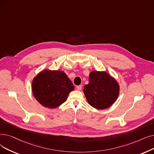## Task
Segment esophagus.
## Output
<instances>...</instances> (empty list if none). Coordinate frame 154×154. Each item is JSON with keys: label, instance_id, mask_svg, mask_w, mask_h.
Wrapping results in <instances>:
<instances>
[{"label": "esophagus", "instance_id": "obj_1", "mask_svg": "<svg viewBox=\"0 0 154 154\" xmlns=\"http://www.w3.org/2000/svg\"><path fill=\"white\" fill-rule=\"evenodd\" d=\"M76 89L78 90V91H81L82 89V85H77L76 87Z\"/></svg>", "mask_w": 154, "mask_h": 154}]
</instances>
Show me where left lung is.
I'll return each mask as SVG.
<instances>
[{
    "mask_svg": "<svg viewBox=\"0 0 154 154\" xmlns=\"http://www.w3.org/2000/svg\"><path fill=\"white\" fill-rule=\"evenodd\" d=\"M119 91L117 82L105 72H91L89 84L84 88V93L89 104L99 109L108 108L114 103Z\"/></svg>",
    "mask_w": 154,
    "mask_h": 154,
    "instance_id": "1",
    "label": "left lung"
}]
</instances>
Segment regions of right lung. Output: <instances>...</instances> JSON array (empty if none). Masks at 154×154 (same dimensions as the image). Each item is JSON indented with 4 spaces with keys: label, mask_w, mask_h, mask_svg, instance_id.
Wrapping results in <instances>:
<instances>
[{
    "label": "right lung",
    "mask_w": 154,
    "mask_h": 154,
    "mask_svg": "<svg viewBox=\"0 0 154 154\" xmlns=\"http://www.w3.org/2000/svg\"><path fill=\"white\" fill-rule=\"evenodd\" d=\"M73 89L74 85L63 71L45 70L35 77L32 84L36 99L49 108H57L66 101Z\"/></svg>",
    "instance_id": "add662e5"
}]
</instances>
